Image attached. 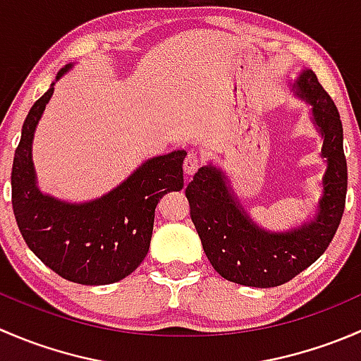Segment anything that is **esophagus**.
I'll use <instances>...</instances> for the list:
<instances>
[{"instance_id": "34e87169", "label": "esophagus", "mask_w": 361, "mask_h": 361, "mask_svg": "<svg viewBox=\"0 0 361 361\" xmlns=\"http://www.w3.org/2000/svg\"><path fill=\"white\" fill-rule=\"evenodd\" d=\"M199 167H201V157H199L197 154H194V152H192V154H188L187 157H185L183 169L188 176H192V174H194Z\"/></svg>"}]
</instances>
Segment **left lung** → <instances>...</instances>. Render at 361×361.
<instances>
[{"instance_id":"left-lung-1","label":"left lung","mask_w":361,"mask_h":361,"mask_svg":"<svg viewBox=\"0 0 361 361\" xmlns=\"http://www.w3.org/2000/svg\"><path fill=\"white\" fill-rule=\"evenodd\" d=\"M293 92L311 104L312 122L323 137L322 157L326 159L323 195L311 221L286 232L258 227L227 185L224 171L211 164L194 174L185 190L207 260L221 278L238 285L272 288L293 279L325 253L344 213L348 164L341 115L311 69L298 75Z\"/></svg>"}]
</instances>
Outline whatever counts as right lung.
I'll use <instances>...</instances> for the list:
<instances>
[{"label":"right lung","instance_id":"right-lung-1","mask_svg":"<svg viewBox=\"0 0 361 361\" xmlns=\"http://www.w3.org/2000/svg\"><path fill=\"white\" fill-rule=\"evenodd\" d=\"M68 64L56 80L71 69ZM50 89L32 104L13 155L12 206L29 250L54 272L80 285H110L145 260L159 199L183 188L185 150L148 159L118 187L94 201L71 204L43 194L36 185L32 137Z\"/></svg>","mask_w":361,"mask_h":361}]
</instances>
